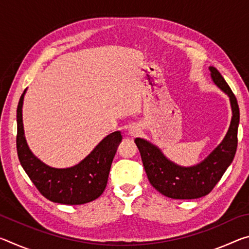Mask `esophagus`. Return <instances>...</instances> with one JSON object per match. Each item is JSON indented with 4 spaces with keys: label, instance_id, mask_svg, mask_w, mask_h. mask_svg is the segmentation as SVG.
I'll return each instance as SVG.
<instances>
[{
    "label": "esophagus",
    "instance_id": "34e87169",
    "mask_svg": "<svg viewBox=\"0 0 249 249\" xmlns=\"http://www.w3.org/2000/svg\"><path fill=\"white\" fill-rule=\"evenodd\" d=\"M140 133H141V128H138V126H132V127L128 129V135L132 137L138 136Z\"/></svg>",
    "mask_w": 249,
    "mask_h": 249
}]
</instances>
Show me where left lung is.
<instances>
[{
    "label": "left lung",
    "mask_w": 249,
    "mask_h": 249,
    "mask_svg": "<svg viewBox=\"0 0 249 249\" xmlns=\"http://www.w3.org/2000/svg\"><path fill=\"white\" fill-rule=\"evenodd\" d=\"M210 71L214 83L230 96L233 116L225 138L208 158L196 166L180 167L168 160L153 144L142 138H135L150 184L161 195L171 199L190 200L209 195L233 161L237 148V100L218 70L210 67Z\"/></svg>",
    "instance_id": "obj_1"
}]
</instances>
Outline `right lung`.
<instances>
[{
    "mask_svg": "<svg viewBox=\"0 0 249 249\" xmlns=\"http://www.w3.org/2000/svg\"><path fill=\"white\" fill-rule=\"evenodd\" d=\"M24 93L18 105L16 148L20 165L41 195L56 203L79 205L91 202L102 195L107 183L111 165L119 142L120 132L107 135L81 162L71 168H52L35 157L24 136L22 107Z\"/></svg>",
    "mask_w": 249,
    "mask_h": 249,
    "instance_id": "1",
    "label": "right lung"
}]
</instances>
